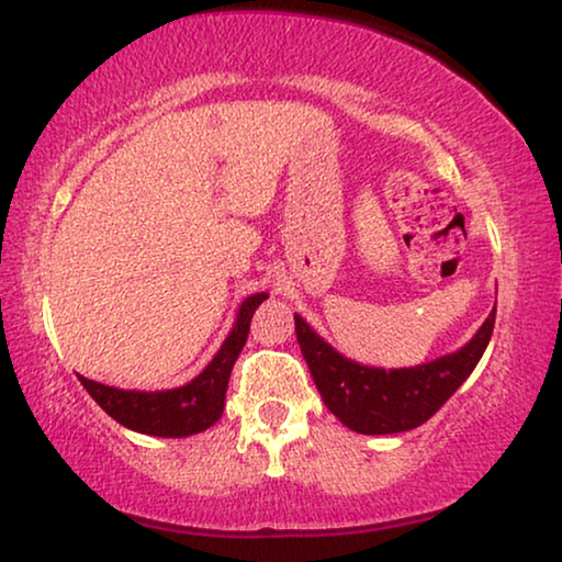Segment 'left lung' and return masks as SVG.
<instances>
[{"label":"left lung","mask_w":562,"mask_h":562,"mask_svg":"<svg viewBox=\"0 0 562 562\" xmlns=\"http://www.w3.org/2000/svg\"><path fill=\"white\" fill-rule=\"evenodd\" d=\"M294 322L299 348L327 409L352 432L394 435L425 425L473 373L494 333L496 310L460 350L432 363L394 371L360 366L322 340L299 314Z\"/></svg>","instance_id":"1"}]
</instances>
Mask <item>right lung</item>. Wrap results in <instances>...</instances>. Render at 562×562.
<instances>
[{
	"mask_svg": "<svg viewBox=\"0 0 562 562\" xmlns=\"http://www.w3.org/2000/svg\"><path fill=\"white\" fill-rule=\"evenodd\" d=\"M266 299L268 294H252L245 299L240 312H237L233 333L222 342L212 363L187 386L168 391H125L79 375L83 389L112 419L140 435L189 437L204 432L206 427H212L222 417L229 373H233L235 360L240 356L245 340H248L252 314Z\"/></svg>",
	"mask_w": 562,
	"mask_h": 562,
	"instance_id": "add662e5",
	"label": "right lung"
}]
</instances>
